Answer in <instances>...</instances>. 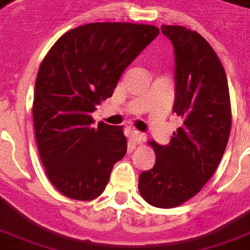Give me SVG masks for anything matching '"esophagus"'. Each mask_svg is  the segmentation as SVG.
I'll list each match as a JSON object with an SVG mask.
<instances>
[{
  "label": "esophagus",
  "instance_id": "obj_1",
  "mask_svg": "<svg viewBox=\"0 0 250 250\" xmlns=\"http://www.w3.org/2000/svg\"><path fill=\"white\" fill-rule=\"evenodd\" d=\"M145 139H146V137H145L144 133L139 132V131H133L132 132V140L135 144H143L145 141Z\"/></svg>",
  "mask_w": 250,
  "mask_h": 250
}]
</instances>
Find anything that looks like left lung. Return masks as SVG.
Masks as SVG:
<instances>
[{
	"instance_id": "8db88e82",
	"label": "left lung",
	"mask_w": 250,
	"mask_h": 250,
	"mask_svg": "<svg viewBox=\"0 0 250 250\" xmlns=\"http://www.w3.org/2000/svg\"><path fill=\"white\" fill-rule=\"evenodd\" d=\"M175 53V102L180 125L167 145L149 141L153 168L139 176V192L156 208H176L201 190L217 170L231 131V101L217 53L196 31L162 25Z\"/></svg>"
}]
</instances>
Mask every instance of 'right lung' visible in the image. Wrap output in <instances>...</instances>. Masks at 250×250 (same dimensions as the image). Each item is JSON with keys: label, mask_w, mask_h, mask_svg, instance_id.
Returning a JSON list of instances; mask_svg holds the SVG:
<instances>
[{"label": "right lung", "mask_w": 250, "mask_h": 250, "mask_svg": "<svg viewBox=\"0 0 250 250\" xmlns=\"http://www.w3.org/2000/svg\"><path fill=\"white\" fill-rule=\"evenodd\" d=\"M158 33L149 24L89 23L61 36L41 62L35 135L46 176L66 197L97 198L125 157L123 127L94 125L92 113L113 96L123 71Z\"/></svg>", "instance_id": "right-lung-1"}]
</instances>
